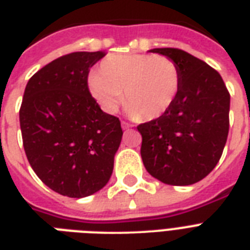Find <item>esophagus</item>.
I'll use <instances>...</instances> for the list:
<instances>
[{"instance_id":"obj_1","label":"esophagus","mask_w":250,"mask_h":250,"mask_svg":"<svg viewBox=\"0 0 250 250\" xmlns=\"http://www.w3.org/2000/svg\"><path fill=\"white\" fill-rule=\"evenodd\" d=\"M131 127H132V125H131V123H128V122H122V128L123 129L131 128Z\"/></svg>"}]
</instances>
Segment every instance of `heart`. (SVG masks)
Instances as JSON below:
<instances>
[{
    "label": "heart",
    "instance_id": "b5f03b06",
    "mask_svg": "<svg viewBox=\"0 0 250 250\" xmlns=\"http://www.w3.org/2000/svg\"><path fill=\"white\" fill-rule=\"evenodd\" d=\"M181 86V72L165 56L117 53L102 60L100 73H91L87 87L98 104L115 112L122 101L139 121H153L171 107Z\"/></svg>",
    "mask_w": 250,
    "mask_h": 250
}]
</instances>
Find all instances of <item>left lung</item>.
<instances>
[{
    "instance_id": "left-lung-1",
    "label": "left lung",
    "mask_w": 250,
    "mask_h": 250,
    "mask_svg": "<svg viewBox=\"0 0 250 250\" xmlns=\"http://www.w3.org/2000/svg\"><path fill=\"white\" fill-rule=\"evenodd\" d=\"M176 62L181 86L174 104L157 119L138 125L143 164L167 185L203 180L222 157L229 129V93L222 76L178 48H153Z\"/></svg>"
}]
</instances>
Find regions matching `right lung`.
I'll return each mask as SVG.
<instances>
[{
	"label": "right lung",
	"instance_id": "right-lung-1",
	"mask_svg": "<svg viewBox=\"0 0 250 250\" xmlns=\"http://www.w3.org/2000/svg\"><path fill=\"white\" fill-rule=\"evenodd\" d=\"M106 53L73 52L28 80L19 123L27 160L53 191L83 198L106 186L121 146V122L106 114L87 87L89 69Z\"/></svg>",
	"mask_w": 250,
	"mask_h": 250
}]
</instances>
